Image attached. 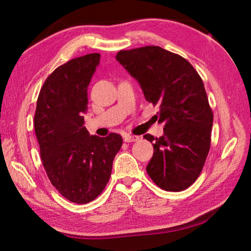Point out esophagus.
I'll list each match as a JSON object with an SVG mask.
<instances>
[{
  "mask_svg": "<svg viewBox=\"0 0 251 251\" xmlns=\"http://www.w3.org/2000/svg\"><path fill=\"white\" fill-rule=\"evenodd\" d=\"M124 141L126 143H131V142H137L139 141V136L136 135H126L124 137Z\"/></svg>",
  "mask_w": 251,
  "mask_h": 251,
  "instance_id": "34e87169",
  "label": "esophagus"
}]
</instances>
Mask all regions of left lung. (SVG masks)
Returning a JSON list of instances; mask_svg holds the SVG:
<instances>
[{
    "mask_svg": "<svg viewBox=\"0 0 251 251\" xmlns=\"http://www.w3.org/2000/svg\"><path fill=\"white\" fill-rule=\"evenodd\" d=\"M116 59L137 79L146 100L159 107L164 135H144L154 143L148 175L167 192L188 188L202 171L214 121L201 77L186 58L159 46L123 50Z\"/></svg>",
    "mask_w": 251,
    "mask_h": 251,
    "instance_id": "1",
    "label": "left lung"
}]
</instances>
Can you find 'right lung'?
Returning <instances> with one entry per match:
<instances>
[{"label": "right lung", "instance_id": "1", "mask_svg": "<svg viewBox=\"0 0 251 251\" xmlns=\"http://www.w3.org/2000/svg\"><path fill=\"white\" fill-rule=\"evenodd\" d=\"M100 58L99 53H92L58 66L45 79L34 115L42 163L50 184L75 203L100 196L123 144L121 135L91 136L84 126L87 87Z\"/></svg>", "mask_w": 251, "mask_h": 251}]
</instances>
